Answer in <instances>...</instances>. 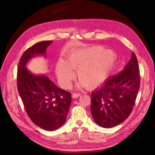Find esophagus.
<instances>
[{
    "label": "esophagus",
    "instance_id": "1",
    "mask_svg": "<svg viewBox=\"0 0 155 155\" xmlns=\"http://www.w3.org/2000/svg\"><path fill=\"white\" fill-rule=\"evenodd\" d=\"M80 95L81 94L79 93H73L72 94V97L73 98H77L79 96H80Z\"/></svg>",
    "mask_w": 155,
    "mask_h": 155
}]
</instances>
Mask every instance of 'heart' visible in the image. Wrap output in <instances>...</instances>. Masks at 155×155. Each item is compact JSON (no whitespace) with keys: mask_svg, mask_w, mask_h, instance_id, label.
I'll return each instance as SVG.
<instances>
[{"mask_svg":"<svg viewBox=\"0 0 155 155\" xmlns=\"http://www.w3.org/2000/svg\"><path fill=\"white\" fill-rule=\"evenodd\" d=\"M114 51L104 50L100 46L73 52L66 62L60 60L55 72L62 85L68 88L74 78L72 70L77 72L78 78L87 88H94L104 82L114 67L116 61Z\"/></svg>","mask_w":155,"mask_h":155,"instance_id":"heart-1","label":"heart"}]
</instances>
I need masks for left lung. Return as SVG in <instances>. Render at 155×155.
Returning a JSON list of instances; mask_svg holds the SVG:
<instances>
[{
  "label": "left lung",
  "mask_w": 155,
  "mask_h": 155,
  "mask_svg": "<svg viewBox=\"0 0 155 155\" xmlns=\"http://www.w3.org/2000/svg\"><path fill=\"white\" fill-rule=\"evenodd\" d=\"M140 85L138 60L133 51L122 71L91 93V111L95 122L104 128L122 123L133 110Z\"/></svg>",
  "instance_id": "obj_1"
}]
</instances>
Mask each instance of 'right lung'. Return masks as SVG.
Listing matches in <instances>:
<instances>
[{"instance_id":"1","label":"right lung","mask_w":155,"mask_h":155,"mask_svg":"<svg viewBox=\"0 0 155 155\" xmlns=\"http://www.w3.org/2000/svg\"><path fill=\"white\" fill-rule=\"evenodd\" d=\"M52 42L41 41L28 48L20 59L17 76L18 92L28 116L35 125L48 130H55L64 124L71 94L58 87L47 76L30 73L26 64L35 55L46 56V48Z\"/></svg>"}]
</instances>
